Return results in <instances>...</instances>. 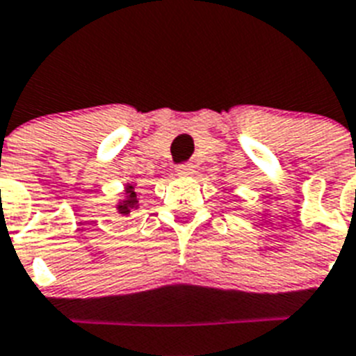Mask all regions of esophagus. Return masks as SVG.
<instances>
[{"instance_id":"esophagus-1","label":"esophagus","mask_w":356,"mask_h":356,"mask_svg":"<svg viewBox=\"0 0 356 356\" xmlns=\"http://www.w3.org/2000/svg\"><path fill=\"white\" fill-rule=\"evenodd\" d=\"M175 172H177V175H190V173H193V164L192 163H181L175 166Z\"/></svg>"}]
</instances>
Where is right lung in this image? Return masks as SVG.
<instances>
[{"label": "right lung", "mask_w": 356, "mask_h": 356, "mask_svg": "<svg viewBox=\"0 0 356 356\" xmlns=\"http://www.w3.org/2000/svg\"><path fill=\"white\" fill-rule=\"evenodd\" d=\"M127 201L122 202V204H119V210H121V213H130V210L132 208H136L137 204V193L134 192V186H128L127 188Z\"/></svg>", "instance_id": "add662e5"}]
</instances>
